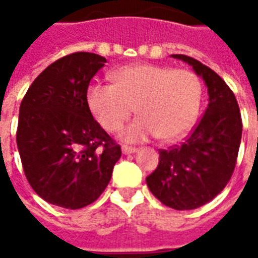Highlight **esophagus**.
Masks as SVG:
<instances>
[{"label": "esophagus", "mask_w": 258, "mask_h": 258, "mask_svg": "<svg viewBox=\"0 0 258 258\" xmlns=\"http://www.w3.org/2000/svg\"><path fill=\"white\" fill-rule=\"evenodd\" d=\"M121 152H123V155H131V153H135L137 149L133 148V146H123V148H121Z\"/></svg>", "instance_id": "1"}]
</instances>
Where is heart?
I'll use <instances>...</instances> for the list:
<instances>
[{"label": "heart", "instance_id": "heart-1", "mask_svg": "<svg viewBox=\"0 0 258 258\" xmlns=\"http://www.w3.org/2000/svg\"><path fill=\"white\" fill-rule=\"evenodd\" d=\"M113 84L91 83L85 92L92 117L109 133L123 127L133 113L140 117L123 130L125 142L155 137L171 142L184 137L199 116L202 81L190 70L160 64H130L114 70Z\"/></svg>", "mask_w": 258, "mask_h": 258}]
</instances>
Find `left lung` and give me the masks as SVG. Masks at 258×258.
I'll return each mask as SVG.
<instances>
[{
  "label": "left lung",
  "instance_id": "obj_1",
  "mask_svg": "<svg viewBox=\"0 0 258 258\" xmlns=\"http://www.w3.org/2000/svg\"><path fill=\"white\" fill-rule=\"evenodd\" d=\"M192 66L205 81L209 105L181 145L159 152V164L146 178L163 205L194 210L216 198L231 179L242 138V118L231 88L218 74L186 55H171Z\"/></svg>",
  "mask_w": 258,
  "mask_h": 258
}]
</instances>
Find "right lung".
I'll use <instances>...</instances> for the list:
<instances>
[{
	"instance_id": "1",
	"label": "right lung",
	"mask_w": 258,
	"mask_h": 258,
	"mask_svg": "<svg viewBox=\"0 0 258 258\" xmlns=\"http://www.w3.org/2000/svg\"><path fill=\"white\" fill-rule=\"evenodd\" d=\"M105 63L91 52L58 59L20 103L16 142L22 166L34 192L51 205L76 210L95 202L121 156L85 101L91 79Z\"/></svg>"
}]
</instances>
